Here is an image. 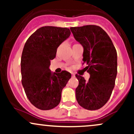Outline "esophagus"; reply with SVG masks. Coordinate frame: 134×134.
Instances as JSON below:
<instances>
[{
	"instance_id": "obj_1",
	"label": "esophagus",
	"mask_w": 134,
	"mask_h": 134,
	"mask_svg": "<svg viewBox=\"0 0 134 134\" xmlns=\"http://www.w3.org/2000/svg\"><path fill=\"white\" fill-rule=\"evenodd\" d=\"M72 77H75V76H76V74H75L74 73H73V72H72Z\"/></svg>"
}]
</instances>
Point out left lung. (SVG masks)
<instances>
[{"mask_svg":"<svg viewBox=\"0 0 134 134\" xmlns=\"http://www.w3.org/2000/svg\"><path fill=\"white\" fill-rule=\"evenodd\" d=\"M70 31L82 46L83 64L90 74L87 81L76 74L79 85L76 97L81 107L88 110L101 108L107 103L115 87L117 74V53L110 36L101 27H72Z\"/></svg>","mask_w":134,"mask_h":134,"instance_id":"obj_1","label":"left lung"}]
</instances>
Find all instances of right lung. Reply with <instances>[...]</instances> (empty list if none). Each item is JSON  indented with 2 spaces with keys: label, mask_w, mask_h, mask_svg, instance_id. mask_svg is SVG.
Here are the masks:
<instances>
[{
  "label": "right lung",
  "mask_w": 134,
  "mask_h": 134,
  "mask_svg": "<svg viewBox=\"0 0 134 134\" xmlns=\"http://www.w3.org/2000/svg\"><path fill=\"white\" fill-rule=\"evenodd\" d=\"M70 35L67 27L43 26L24 44L21 60L22 84L31 103L40 110H51L60 103L63 88L71 77L66 70L55 73L49 69L57 48Z\"/></svg>",
  "instance_id": "add662e5"
}]
</instances>
